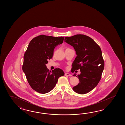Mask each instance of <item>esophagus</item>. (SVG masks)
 Instances as JSON below:
<instances>
[{
  "instance_id": "esophagus-1",
  "label": "esophagus",
  "mask_w": 125,
  "mask_h": 125,
  "mask_svg": "<svg viewBox=\"0 0 125 125\" xmlns=\"http://www.w3.org/2000/svg\"><path fill=\"white\" fill-rule=\"evenodd\" d=\"M65 75L66 76H72V74H69V73H66L65 74Z\"/></svg>"
}]
</instances>
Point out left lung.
<instances>
[{"mask_svg": "<svg viewBox=\"0 0 125 125\" xmlns=\"http://www.w3.org/2000/svg\"><path fill=\"white\" fill-rule=\"evenodd\" d=\"M65 42L72 46L77 56L72 64L71 72L80 69V82L73 88L75 93L84 94L96 87L101 79L104 69V61L101 49L91 37L77 34L65 38Z\"/></svg>", "mask_w": 125, "mask_h": 125, "instance_id": "1", "label": "left lung"}]
</instances>
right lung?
Segmentation results:
<instances>
[{"label":"right lung","instance_id":"1","mask_svg":"<svg viewBox=\"0 0 125 125\" xmlns=\"http://www.w3.org/2000/svg\"><path fill=\"white\" fill-rule=\"evenodd\" d=\"M64 38L38 36L31 41L24 53L22 70L31 87L39 93L50 92L54 88L59 78L64 75L62 69L56 68L51 71L46 66L48 60L53 57L54 48L62 43Z\"/></svg>","mask_w":125,"mask_h":125}]
</instances>
